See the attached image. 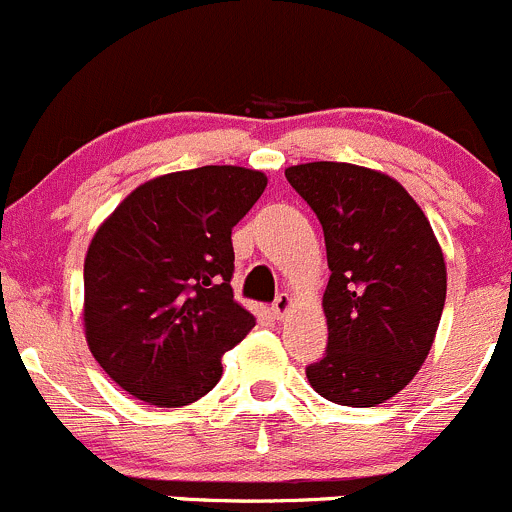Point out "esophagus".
Wrapping results in <instances>:
<instances>
[{"label": "esophagus", "mask_w": 512, "mask_h": 512, "mask_svg": "<svg viewBox=\"0 0 512 512\" xmlns=\"http://www.w3.org/2000/svg\"><path fill=\"white\" fill-rule=\"evenodd\" d=\"M291 308H293V298L288 296V293H281V296H278L276 301H273L271 311H273V316H276L278 321H281V318H286L288 313H291Z\"/></svg>", "instance_id": "34e87169"}]
</instances>
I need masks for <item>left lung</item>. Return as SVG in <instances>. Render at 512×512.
I'll return each mask as SVG.
<instances>
[{"label":"left lung","instance_id":"left-lung-1","mask_svg":"<svg viewBox=\"0 0 512 512\" xmlns=\"http://www.w3.org/2000/svg\"><path fill=\"white\" fill-rule=\"evenodd\" d=\"M318 216L331 278L323 293L326 356L306 368L318 396L371 408L426 363L448 288L428 216L393 176L346 161L288 166Z\"/></svg>","mask_w":512,"mask_h":512}]
</instances>
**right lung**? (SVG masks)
<instances>
[{
	"label": "right lung",
	"instance_id": "right-lung-1",
	"mask_svg": "<svg viewBox=\"0 0 512 512\" xmlns=\"http://www.w3.org/2000/svg\"><path fill=\"white\" fill-rule=\"evenodd\" d=\"M263 171L201 166L136 186L84 258V336L106 376L146 406L179 408L219 383L221 358L256 326L234 298L231 229Z\"/></svg>",
	"mask_w": 512,
	"mask_h": 512
}]
</instances>
